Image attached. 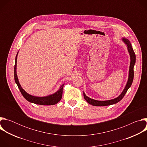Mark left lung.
Here are the masks:
<instances>
[{
  "label": "left lung",
  "instance_id": "8db88e82",
  "mask_svg": "<svg viewBox=\"0 0 147 147\" xmlns=\"http://www.w3.org/2000/svg\"><path fill=\"white\" fill-rule=\"evenodd\" d=\"M121 40L124 42V44L126 45L129 55H130V67H129V77H128V80L126 83V85H125L121 93L117 97L112 99L107 100H98L90 98V97L87 96L84 93V92H83L84 98L86 100L88 103H90V105H92L93 106H95V107L108 106V105H113L119 102L120 100L122 99V98L125 95V93L127 92V90L132 84V82L134 78V66L136 63V55L129 40H128L127 39L125 38H122Z\"/></svg>",
  "mask_w": 147,
  "mask_h": 147
}]
</instances>
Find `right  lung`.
<instances>
[{"label":"right lung","instance_id":"right-lung-1","mask_svg":"<svg viewBox=\"0 0 147 147\" xmlns=\"http://www.w3.org/2000/svg\"><path fill=\"white\" fill-rule=\"evenodd\" d=\"M18 53V51L17 53L16 59H15V65H14V80L21 93H22V94L24 97V98L30 102L38 104V105H55L61 99L62 94H63V88L65 84H63L62 85H61L59 89L56 92L47 96H36L30 95L28 93H27L22 87L18 81V77L17 75V70H17V59Z\"/></svg>","mask_w":147,"mask_h":147}]
</instances>
